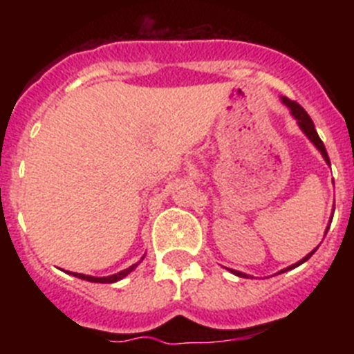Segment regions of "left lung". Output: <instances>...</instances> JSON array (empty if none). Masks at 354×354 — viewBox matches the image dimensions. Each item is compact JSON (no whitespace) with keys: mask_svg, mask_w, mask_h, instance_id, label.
<instances>
[{"mask_svg":"<svg viewBox=\"0 0 354 354\" xmlns=\"http://www.w3.org/2000/svg\"><path fill=\"white\" fill-rule=\"evenodd\" d=\"M282 102H283V104L287 106V108L290 109V115H292V117L296 118V122H298V126H299V129L303 131V134H305L306 138H308V140H310L312 143H314V147H315V149L319 150V152H321V156H323V159H324V161H326V165H330V158H328V152H326V149H324V143L321 142V138H319L317 131H315L314 122H312V118L308 117V113H306L305 109H303L301 106L298 104V102L289 101V99H287V97H282ZM333 211H335V207H333ZM331 220H333V214H331V218H330V223H331ZM328 228H330V225H328V227H326V232H328ZM326 232H324V234H326ZM317 248H319V246H317ZM317 248L312 250L310 253H306V255H305V257L301 259V261H298V262H296V264L289 266V268H286V270L278 271V273H286V271L294 270V268H298L299 264H303V262L308 261V259H310L312 255H314L315 250H317ZM228 271H230V273L236 274V277L250 278V274L241 273V271H236V270H228Z\"/></svg>","mask_w":354,"mask_h":354,"instance_id":"obj_1","label":"left lung"}]
</instances>
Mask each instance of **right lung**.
<instances>
[{"instance_id":"add662e5","label":"right lung","mask_w":354,"mask_h":354,"mask_svg":"<svg viewBox=\"0 0 354 354\" xmlns=\"http://www.w3.org/2000/svg\"><path fill=\"white\" fill-rule=\"evenodd\" d=\"M142 261H143V257L140 259V261L136 262V264L129 266V268H127V270H122V271H118V273H115V274H109V277H90V274L72 273V271H68V274H74V277H76V278H81V280H86V282H95V283H115V282H118V280H122V278H126L127 274L131 273V271L136 270V266H138L140 262H142Z\"/></svg>"}]
</instances>
